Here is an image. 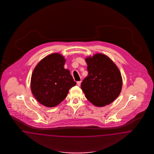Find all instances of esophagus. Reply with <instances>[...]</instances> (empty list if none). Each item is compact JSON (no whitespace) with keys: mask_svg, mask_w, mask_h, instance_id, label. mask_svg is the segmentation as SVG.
I'll return each mask as SVG.
<instances>
[{"mask_svg":"<svg viewBox=\"0 0 154 154\" xmlns=\"http://www.w3.org/2000/svg\"><path fill=\"white\" fill-rule=\"evenodd\" d=\"M81 81H78V82H77V85H78L79 86H81Z\"/></svg>","mask_w":154,"mask_h":154,"instance_id":"obj_1","label":"esophagus"}]
</instances>
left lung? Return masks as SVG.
Wrapping results in <instances>:
<instances>
[{
  "label": "left lung",
  "instance_id": "1",
  "mask_svg": "<svg viewBox=\"0 0 154 154\" xmlns=\"http://www.w3.org/2000/svg\"><path fill=\"white\" fill-rule=\"evenodd\" d=\"M88 75L81 83L86 98L97 107L108 105L121 92L122 77L116 64L108 57L97 54L86 58Z\"/></svg>",
  "mask_w": 154,
  "mask_h": 154
}]
</instances>
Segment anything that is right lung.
<instances>
[{
	"label": "right lung",
	"mask_w": 154,
	"mask_h": 154,
	"mask_svg": "<svg viewBox=\"0 0 154 154\" xmlns=\"http://www.w3.org/2000/svg\"><path fill=\"white\" fill-rule=\"evenodd\" d=\"M64 57L52 54L41 61L33 70L31 90L42 105L54 107L66 97L69 89L76 85L69 70L66 69Z\"/></svg>",
	"instance_id": "right-lung-1"
}]
</instances>
